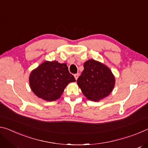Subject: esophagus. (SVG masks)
<instances>
[{
	"label": "esophagus",
	"instance_id": "1",
	"mask_svg": "<svg viewBox=\"0 0 148 148\" xmlns=\"http://www.w3.org/2000/svg\"><path fill=\"white\" fill-rule=\"evenodd\" d=\"M74 76L75 79H76L77 80V79L78 78V77H79V74H78V73H77V74H74Z\"/></svg>",
	"mask_w": 148,
	"mask_h": 148
}]
</instances>
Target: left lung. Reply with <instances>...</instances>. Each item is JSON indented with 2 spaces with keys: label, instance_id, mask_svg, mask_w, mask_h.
<instances>
[{
  "label": "left lung",
  "instance_id": "1",
  "mask_svg": "<svg viewBox=\"0 0 148 148\" xmlns=\"http://www.w3.org/2000/svg\"><path fill=\"white\" fill-rule=\"evenodd\" d=\"M84 67L77 83L87 99L97 102L108 96L116 82L108 67L94 59L85 62Z\"/></svg>",
  "mask_w": 148,
  "mask_h": 148
}]
</instances>
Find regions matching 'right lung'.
<instances>
[{"label":"right lung","mask_w":148,"mask_h":148,"mask_svg":"<svg viewBox=\"0 0 148 148\" xmlns=\"http://www.w3.org/2000/svg\"><path fill=\"white\" fill-rule=\"evenodd\" d=\"M76 82L65 63L45 61L30 74L29 84L34 93L46 101H56L71 82Z\"/></svg>","instance_id":"obj_1"}]
</instances>
